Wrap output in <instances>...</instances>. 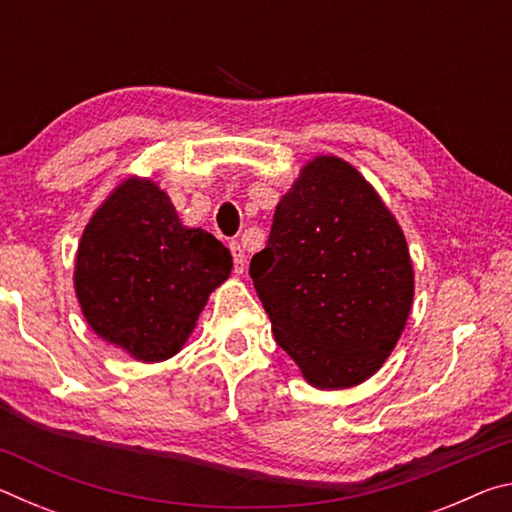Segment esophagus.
<instances>
[{"instance_id": "esophagus-1", "label": "esophagus", "mask_w": 512, "mask_h": 512, "mask_svg": "<svg viewBox=\"0 0 512 512\" xmlns=\"http://www.w3.org/2000/svg\"><path fill=\"white\" fill-rule=\"evenodd\" d=\"M230 253H232V264H235V273L241 275L246 271V253H244V248H241L239 241H232Z\"/></svg>"}]
</instances>
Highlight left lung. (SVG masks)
Wrapping results in <instances>:
<instances>
[{"instance_id":"obj_1","label":"left lung","mask_w":512,"mask_h":512,"mask_svg":"<svg viewBox=\"0 0 512 512\" xmlns=\"http://www.w3.org/2000/svg\"><path fill=\"white\" fill-rule=\"evenodd\" d=\"M275 341L316 388L368 379L395 348L413 300L400 225L348 162L320 155L275 207L250 259Z\"/></svg>"}]
</instances>
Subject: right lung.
<instances>
[{
    "label": "right lung",
    "instance_id": "right-lung-1",
    "mask_svg": "<svg viewBox=\"0 0 512 512\" xmlns=\"http://www.w3.org/2000/svg\"><path fill=\"white\" fill-rule=\"evenodd\" d=\"M230 271L232 255L219 239L185 228L158 185L131 178L85 228L74 284L103 341L140 361H162L183 348Z\"/></svg>",
    "mask_w": 512,
    "mask_h": 512
}]
</instances>
